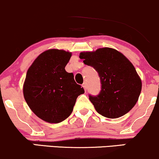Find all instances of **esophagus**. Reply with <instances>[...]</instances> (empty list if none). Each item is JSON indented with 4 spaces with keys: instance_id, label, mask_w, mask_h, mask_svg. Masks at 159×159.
I'll list each match as a JSON object with an SVG mask.
<instances>
[{
    "instance_id": "1",
    "label": "esophagus",
    "mask_w": 159,
    "mask_h": 159,
    "mask_svg": "<svg viewBox=\"0 0 159 159\" xmlns=\"http://www.w3.org/2000/svg\"><path fill=\"white\" fill-rule=\"evenodd\" d=\"M82 87L84 88V89L85 91H86V90H87V83L86 82H84V84H82Z\"/></svg>"
}]
</instances>
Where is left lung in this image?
Masks as SVG:
<instances>
[{
  "label": "left lung",
  "mask_w": 159,
  "mask_h": 159,
  "mask_svg": "<svg viewBox=\"0 0 159 159\" xmlns=\"http://www.w3.org/2000/svg\"><path fill=\"white\" fill-rule=\"evenodd\" d=\"M79 57L85 65L93 67L100 78V93L89 96L96 111L109 118L127 114L137 103L142 89L140 78L130 60L110 48L81 52Z\"/></svg>",
  "instance_id": "obj_1"
}]
</instances>
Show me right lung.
Here are the masks:
<instances>
[{"label": "right lung", "instance_id": "add662e5", "mask_svg": "<svg viewBox=\"0 0 159 159\" xmlns=\"http://www.w3.org/2000/svg\"><path fill=\"white\" fill-rule=\"evenodd\" d=\"M71 53L50 49L40 54L28 69L23 95L31 110L43 121L56 124L72 112L77 97L84 93L65 67Z\"/></svg>", "mask_w": 159, "mask_h": 159}]
</instances>
